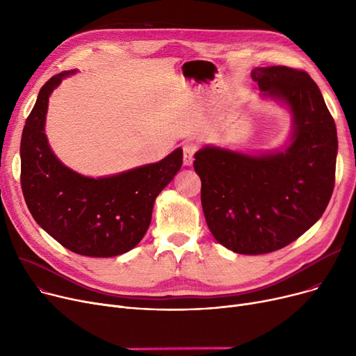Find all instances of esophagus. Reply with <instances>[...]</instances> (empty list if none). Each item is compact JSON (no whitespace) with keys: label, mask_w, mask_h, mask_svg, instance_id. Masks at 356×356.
Returning a JSON list of instances; mask_svg holds the SVG:
<instances>
[{"label":"esophagus","mask_w":356,"mask_h":356,"mask_svg":"<svg viewBox=\"0 0 356 356\" xmlns=\"http://www.w3.org/2000/svg\"><path fill=\"white\" fill-rule=\"evenodd\" d=\"M196 144L193 141H186L183 144V163L184 165H191L193 163V156L196 153Z\"/></svg>","instance_id":"esophagus-1"}]
</instances>
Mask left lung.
Masks as SVG:
<instances>
[{
	"instance_id": "8db88e82",
	"label": "left lung",
	"mask_w": 356,
	"mask_h": 356,
	"mask_svg": "<svg viewBox=\"0 0 356 356\" xmlns=\"http://www.w3.org/2000/svg\"><path fill=\"white\" fill-rule=\"evenodd\" d=\"M261 98L284 106L291 131L282 149L241 153L204 145L193 167L208 227L220 245L245 255L283 248L321 219L334 186L338 136L321 89L303 70L255 67Z\"/></svg>"
}]
</instances>
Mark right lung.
<instances>
[{
    "label": "right lung",
    "instance_id": "1",
    "mask_svg": "<svg viewBox=\"0 0 356 356\" xmlns=\"http://www.w3.org/2000/svg\"><path fill=\"white\" fill-rule=\"evenodd\" d=\"M66 70L50 78L26 121L20 157L22 189L34 220L72 252L115 257L133 250L147 232L156 197L183 163L181 148L163 160L102 177H89L65 165L44 133L49 98Z\"/></svg>",
    "mask_w": 356,
    "mask_h": 356
}]
</instances>
